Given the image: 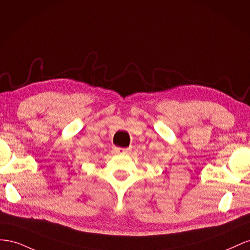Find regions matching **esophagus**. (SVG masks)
Masks as SVG:
<instances>
[{
    "label": "esophagus",
    "mask_w": 250,
    "mask_h": 250,
    "mask_svg": "<svg viewBox=\"0 0 250 250\" xmlns=\"http://www.w3.org/2000/svg\"><path fill=\"white\" fill-rule=\"evenodd\" d=\"M114 149H115V152L118 153V154H127L130 151V148H125V147H117L115 146L114 147Z\"/></svg>",
    "instance_id": "1"
}]
</instances>
